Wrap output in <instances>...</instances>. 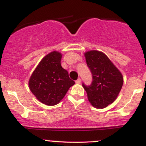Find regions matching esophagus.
Instances as JSON below:
<instances>
[{
	"label": "esophagus",
	"mask_w": 146,
	"mask_h": 146,
	"mask_svg": "<svg viewBox=\"0 0 146 146\" xmlns=\"http://www.w3.org/2000/svg\"><path fill=\"white\" fill-rule=\"evenodd\" d=\"M75 83H76V84H79L81 83V79H80V78H78V80H77L76 81H75Z\"/></svg>",
	"instance_id": "obj_1"
}]
</instances>
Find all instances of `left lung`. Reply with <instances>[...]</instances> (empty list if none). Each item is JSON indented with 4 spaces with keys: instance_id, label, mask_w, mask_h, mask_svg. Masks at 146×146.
<instances>
[{
    "instance_id": "1",
    "label": "left lung",
    "mask_w": 146,
    "mask_h": 146,
    "mask_svg": "<svg viewBox=\"0 0 146 146\" xmlns=\"http://www.w3.org/2000/svg\"><path fill=\"white\" fill-rule=\"evenodd\" d=\"M85 57L93 80L90 85L82 83V86L90 104L97 108H104L118 96L123 86V77L104 53L90 51L85 53Z\"/></svg>"
}]
</instances>
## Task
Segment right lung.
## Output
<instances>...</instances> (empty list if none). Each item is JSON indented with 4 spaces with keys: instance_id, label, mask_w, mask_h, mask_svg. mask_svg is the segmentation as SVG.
Listing matches in <instances>:
<instances>
[{
    "instance_id": "add662e5",
    "label": "right lung",
    "mask_w": 146,
    "mask_h": 146,
    "mask_svg": "<svg viewBox=\"0 0 146 146\" xmlns=\"http://www.w3.org/2000/svg\"><path fill=\"white\" fill-rule=\"evenodd\" d=\"M61 53L53 51L41 60L29 82L31 91L42 103L54 106L61 101L75 82L61 66Z\"/></svg>"
}]
</instances>
